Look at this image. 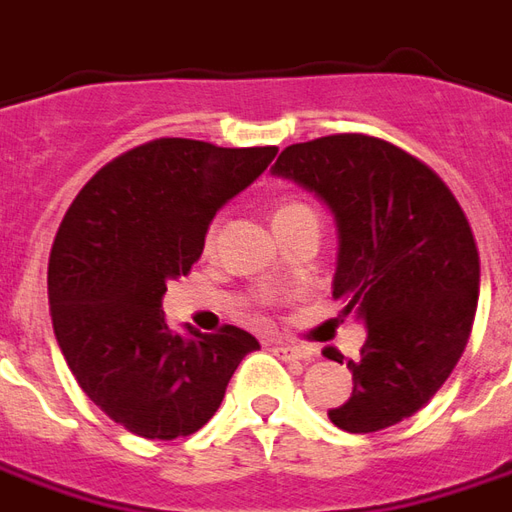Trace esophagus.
I'll use <instances>...</instances> for the list:
<instances>
[{"instance_id":"34e87169","label":"esophagus","mask_w":512,"mask_h":512,"mask_svg":"<svg viewBox=\"0 0 512 512\" xmlns=\"http://www.w3.org/2000/svg\"><path fill=\"white\" fill-rule=\"evenodd\" d=\"M277 352H280L285 360H302V363H307V360H313V357L318 355L313 346H305V343H280Z\"/></svg>"}]
</instances>
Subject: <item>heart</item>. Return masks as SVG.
<instances>
[{
  "instance_id": "b5f03b06",
  "label": "heart",
  "mask_w": 512,
  "mask_h": 512,
  "mask_svg": "<svg viewBox=\"0 0 512 512\" xmlns=\"http://www.w3.org/2000/svg\"><path fill=\"white\" fill-rule=\"evenodd\" d=\"M299 210H310L305 202H282L277 210H274V219H280V216H288V213H299ZM216 235H219V221H213L210 227H207V235H205V244L213 246L216 244Z\"/></svg>"
}]
</instances>
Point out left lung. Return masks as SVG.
I'll return each mask as SVG.
<instances>
[{"mask_svg":"<svg viewBox=\"0 0 512 512\" xmlns=\"http://www.w3.org/2000/svg\"><path fill=\"white\" fill-rule=\"evenodd\" d=\"M274 174L330 205L332 299L368 327L360 360H346L352 396L330 421L346 432L393 427L438 393L471 335L480 252L466 213L424 160L363 132L285 146Z\"/></svg>","mask_w":512,"mask_h":512,"instance_id":"left-lung-1","label":"left lung"}]
</instances>
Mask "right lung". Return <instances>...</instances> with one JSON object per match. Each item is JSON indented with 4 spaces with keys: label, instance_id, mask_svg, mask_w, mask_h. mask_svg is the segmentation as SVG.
<instances>
[{
    "label": "right lung",
    "instance_id": "obj_1",
    "mask_svg": "<svg viewBox=\"0 0 512 512\" xmlns=\"http://www.w3.org/2000/svg\"><path fill=\"white\" fill-rule=\"evenodd\" d=\"M277 146L157 138L96 171L49 255L60 352L96 407L149 441L202 430L238 363L260 343L241 327L171 330L166 282L185 277L224 202L268 169Z\"/></svg>",
    "mask_w": 512,
    "mask_h": 512
}]
</instances>
